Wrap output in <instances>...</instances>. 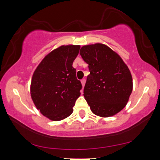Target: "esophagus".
Masks as SVG:
<instances>
[{
    "label": "esophagus",
    "instance_id": "esophagus-1",
    "mask_svg": "<svg viewBox=\"0 0 160 160\" xmlns=\"http://www.w3.org/2000/svg\"><path fill=\"white\" fill-rule=\"evenodd\" d=\"M85 82H86L85 79H82V80H81V83H82V86H84V85H85Z\"/></svg>",
    "mask_w": 160,
    "mask_h": 160
}]
</instances>
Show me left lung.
I'll list each match as a JSON object with an SVG mask.
<instances>
[{
    "instance_id": "8db88e82",
    "label": "left lung",
    "mask_w": 160,
    "mask_h": 160,
    "mask_svg": "<svg viewBox=\"0 0 160 160\" xmlns=\"http://www.w3.org/2000/svg\"><path fill=\"white\" fill-rule=\"evenodd\" d=\"M80 54L90 72L83 95L92 112L102 117L120 112L132 91V78L127 65L117 53L100 43L84 46Z\"/></svg>"
}]
</instances>
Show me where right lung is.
<instances>
[{
	"label": "right lung",
	"mask_w": 160,
	"mask_h": 160,
	"mask_svg": "<svg viewBox=\"0 0 160 160\" xmlns=\"http://www.w3.org/2000/svg\"><path fill=\"white\" fill-rule=\"evenodd\" d=\"M80 46H62L49 53L38 66L32 79L31 95L43 116L62 120L72 113L82 84L77 79L73 62Z\"/></svg>",
	"instance_id": "right-lung-1"
}]
</instances>
